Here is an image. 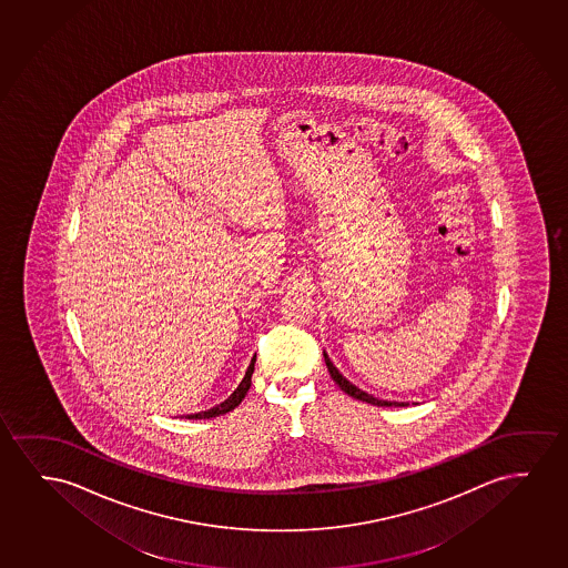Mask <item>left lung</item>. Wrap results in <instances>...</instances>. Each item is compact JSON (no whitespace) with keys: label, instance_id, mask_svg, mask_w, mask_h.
I'll return each instance as SVG.
<instances>
[{"label":"left lung","instance_id":"1","mask_svg":"<svg viewBox=\"0 0 568 568\" xmlns=\"http://www.w3.org/2000/svg\"><path fill=\"white\" fill-rule=\"evenodd\" d=\"M323 356H325V364H327L328 374H331V377H333V382H335L341 389H343L344 393H348L351 397H354V399L358 400H366V403H372V405H377V407H407L408 403H399V400H384V399H377V397H374V395H368L366 392H362L359 387H356V385L351 384L346 377L338 372V369L333 366V362H331V358L327 356V352H323Z\"/></svg>","mask_w":568,"mask_h":568}]
</instances>
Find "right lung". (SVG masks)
Here are the masks:
<instances>
[{"label": "right lung", "instance_id": "add662e5", "mask_svg": "<svg viewBox=\"0 0 568 568\" xmlns=\"http://www.w3.org/2000/svg\"><path fill=\"white\" fill-rule=\"evenodd\" d=\"M255 362L256 356H253L251 359V364H248L247 372H245V377L241 379V384L237 385V389L224 400V403H220L216 407L209 408V410H202V413H194V415H189L186 418H214V416L225 415V413H230L233 408L240 405L241 400L245 399V395H247L248 387H251V376H253V372H255Z\"/></svg>", "mask_w": 568, "mask_h": 568}]
</instances>
